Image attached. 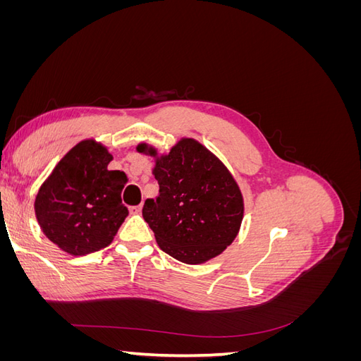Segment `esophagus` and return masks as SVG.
Segmentation results:
<instances>
[{"mask_svg": "<svg viewBox=\"0 0 361 361\" xmlns=\"http://www.w3.org/2000/svg\"><path fill=\"white\" fill-rule=\"evenodd\" d=\"M129 212H130V214H140V212H141V204L130 206V207H129Z\"/></svg>", "mask_w": 361, "mask_h": 361, "instance_id": "esophagus-1", "label": "esophagus"}]
</instances>
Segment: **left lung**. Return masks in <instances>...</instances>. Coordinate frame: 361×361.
Returning <instances> with one entry per match:
<instances>
[{"label":"left lung","mask_w":361,"mask_h":361,"mask_svg":"<svg viewBox=\"0 0 361 361\" xmlns=\"http://www.w3.org/2000/svg\"><path fill=\"white\" fill-rule=\"evenodd\" d=\"M147 150L146 145L137 147ZM154 155L155 150L149 149ZM158 197L147 199L143 218L162 251L183 264H202L231 245L243 221L244 203L232 174L209 150L180 140L154 170Z\"/></svg>","instance_id":"1"}]
</instances>
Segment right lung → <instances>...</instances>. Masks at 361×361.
<instances>
[{
    "instance_id": "1",
    "label": "right lung",
    "mask_w": 361,
    "mask_h": 361,
    "mask_svg": "<svg viewBox=\"0 0 361 361\" xmlns=\"http://www.w3.org/2000/svg\"><path fill=\"white\" fill-rule=\"evenodd\" d=\"M111 159L104 146L81 141L37 192L35 209L43 233L69 255L106 247L129 214L120 197L128 176L106 169Z\"/></svg>"
}]
</instances>
